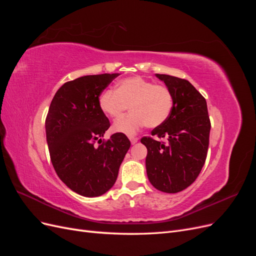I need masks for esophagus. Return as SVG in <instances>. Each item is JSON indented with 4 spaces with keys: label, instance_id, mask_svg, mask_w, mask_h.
Masks as SVG:
<instances>
[{
    "label": "esophagus",
    "instance_id": "34e87169",
    "mask_svg": "<svg viewBox=\"0 0 256 256\" xmlns=\"http://www.w3.org/2000/svg\"><path fill=\"white\" fill-rule=\"evenodd\" d=\"M129 138H130L131 144H136L138 141V138H136V136H130Z\"/></svg>",
    "mask_w": 256,
    "mask_h": 256
}]
</instances>
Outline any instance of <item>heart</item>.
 <instances>
[{"label": "heart", "instance_id": "1", "mask_svg": "<svg viewBox=\"0 0 256 256\" xmlns=\"http://www.w3.org/2000/svg\"><path fill=\"white\" fill-rule=\"evenodd\" d=\"M173 95L164 84H154L141 76H131L118 83L115 90H106L99 97V106L108 116L118 120L129 109L126 118L116 122L115 132L136 134L143 126L162 125L173 109Z\"/></svg>", "mask_w": 256, "mask_h": 256}]
</instances>
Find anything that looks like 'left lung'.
Returning <instances> with one entry per match:
<instances>
[{
	"label": "left lung",
	"mask_w": 256,
	"mask_h": 256,
	"mask_svg": "<svg viewBox=\"0 0 256 256\" xmlns=\"http://www.w3.org/2000/svg\"><path fill=\"white\" fill-rule=\"evenodd\" d=\"M156 76L172 92L174 104L168 118L152 131V136H152L141 138L147 148L146 172L154 188L177 193L194 182L202 171L212 125L206 99L188 80Z\"/></svg>",
	"instance_id": "1"
}]
</instances>
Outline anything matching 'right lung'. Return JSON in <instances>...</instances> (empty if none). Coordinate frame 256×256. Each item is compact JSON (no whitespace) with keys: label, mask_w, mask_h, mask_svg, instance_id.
<instances>
[{"label":"right lung","mask_w":256,"mask_h":256,"mask_svg":"<svg viewBox=\"0 0 256 256\" xmlns=\"http://www.w3.org/2000/svg\"><path fill=\"white\" fill-rule=\"evenodd\" d=\"M118 76H84L64 83L46 118L52 166L60 180L83 196H99L113 187L131 145L120 132L102 140L111 124L99 97Z\"/></svg>","instance_id":"1"}]
</instances>
